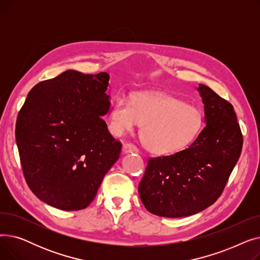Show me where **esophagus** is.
Wrapping results in <instances>:
<instances>
[{
    "mask_svg": "<svg viewBox=\"0 0 260 260\" xmlns=\"http://www.w3.org/2000/svg\"><path fill=\"white\" fill-rule=\"evenodd\" d=\"M139 149L137 146H135L133 143H124L123 144V153L127 154V153H138Z\"/></svg>",
    "mask_w": 260,
    "mask_h": 260,
    "instance_id": "obj_1",
    "label": "esophagus"
}]
</instances>
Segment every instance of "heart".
Segmentation results:
<instances>
[{"mask_svg":"<svg viewBox=\"0 0 260 260\" xmlns=\"http://www.w3.org/2000/svg\"><path fill=\"white\" fill-rule=\"evenodd\" d=\"M202 122V115L195 106L157 92L136 93L132 103L118 98L109 113V128L116 136L143 124L142 139L156 154L181 151L195 140Z\"/></svg>","mask_w":260,"mask_h":260,"instance_id":"heart-1","label":"heart"}]
</instances>
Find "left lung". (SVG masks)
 I'll list each match as a JSON object with an SVG mask.
<instances>
[{
  "instance_id": "1",
  "label": "left lung",
  "mask_w": 260,
  "mask_h": 260,
  "mask_svg": "<svg viewBox=\"0 0 260 260\" xmlns=\"http://www.w3.org/2000/svg\"><path fill=\"white\" fill-rule=\"evenodd\" d=\"M197 90L206 126L183 151L149 159L139 183L141 201L154 215L186 217L212 206L240 157L243 139L233 105L207 85Z\"/></svg>"
}]
</instances>
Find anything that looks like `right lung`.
<instances>
[{"mask_svg": "<svg viewBox=\"0 0 260 260\" xmlns=\"http://www.w3.org/2000/svg\"><path fill=\"white\" fill-rule=\"evenodd\" d=\"M109 75L66 71L27 94L18 115L16 140L25 180L43 202L63 211L85 209L115 162L122 144L105 116Z\"/></svg>", "mask_w": 260, "mask_h": 260, "instance_id": "1", "label": "right lung"}]
</instances>
